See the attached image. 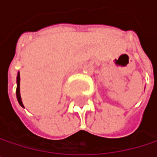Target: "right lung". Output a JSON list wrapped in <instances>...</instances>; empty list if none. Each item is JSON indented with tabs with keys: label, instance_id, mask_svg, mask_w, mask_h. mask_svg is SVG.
I'll use <instances>...</instances> for the list:
<instances>
[{
	"label": "right lung",
	"instance_id": "obj_1",
	"mask_svg": "<svg viewBox=\"0 0 157 157\" xmlns=\"http://www.w3.org/2000/svg\"><path fill=\"white\" fill-rule=\"evenodd\" d=\"M20 72H18V75H17V80H16V82H17V88H16V96H17V100H18V103L20 104V105L21 107H24L23 106V104H22V101H21V93H20Z\"/></svg>",
	"mask_w": 157,
	"mask_h": 157
}]
</instances>
